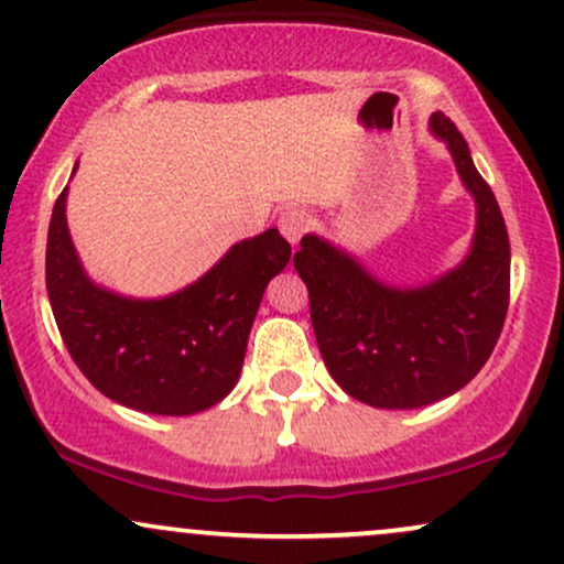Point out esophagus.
Here are the masks:
<instances>
[{"label":"esophagus","instance_id":"obj_1","mask_svg":"<svg viewBox=\"0 0 564 564\" xmlns=\"http://www.w3.org/2000/svg\"><path fill=\"white\" fill-rule=\"evenodd\" d=\"M276 224H280V231H282L284 240H288L290 245H297L301 242V237L308 231L311 216L303 208H288Z\"/></svg>","mask_w":564,"mask_h":564}]
</instances>
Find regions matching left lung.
<instances>
[{
  "instance_id": "8db88e82",
  "label": "left lung",
  "mask_w": 564,
  "mask_h": 564,
  "mask_svg": "<svg viewBox=\"0 0 564 564\" xmlns=\"http://www.w3.org/2000/svg\"><path fill=\"white\" fill-rule=\"evenodd\" d=\"M430 134L452 152L475 200L473 242L454 269L422 284H393L314 231L293 258L327 372L350 399L375 409H420L465 388L491 356L509 306L499 203L443 112L430 116Z\"/></svg>"
}]
</instances>
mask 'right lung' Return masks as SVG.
<instances>
[{
  "mask_svg": "<svg viewBox=\"0 0 564 564\" xmlns=\"http://www.w3.org/2000/svg\"><path fill=\"white\" fill-rule=\"evenodd\" d=\"M65 205L68 187L46 235V295L86 380L121 406L161 416H189L227 399L240 380L267 284L290 261L288 240L267 229L231 245L187 288L134 297L86 274Z\"/></svg>",
  "mask_w": 564,
  "mask_h": 564,
  "instance_id": "1",
  "label": "right lung"
}]
</instances>
